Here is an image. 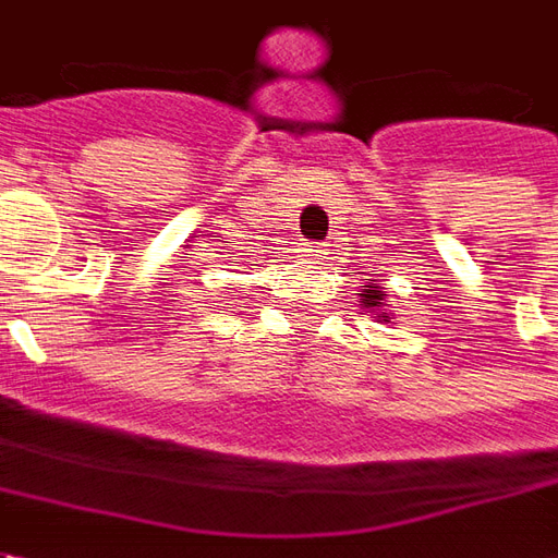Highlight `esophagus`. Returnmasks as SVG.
<instances>
[{"instance_id": "obj_1", "label": "esophagus", "mask_w": 558, "mask_h": 558, "mask_svg": "<svg viewBox=\"0 0 558 558\" xmlns=\"http://www.w3.org/2000/svg\"><path fill=\"white\" fill-rule=\"evenodd\" d=\"M304 251H307V256H311L314 263H323V259H326V254H328V244L326 242H311L307 247H304Z\"/></svg>"}]
</instances>
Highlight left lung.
Wrapping results in <instances>:
<instances>
[{"label": "left lung", "instance_id": "obj_1", "mask_svg": "<svg viewBox=\"0 0 558 558\" xmlns=\"http://www.w3.org/2000/svg\"><path fill=\"white\" fill-rule=\"evenodd\" d=\"M359 295H362L364 307H371L374 314H379V319H386V323H388V319H391V316L383 314V307H386V295H383V287H376V283H371V287L359 292Z\"/></svg>", "mask_w": 558, "mask_h": 558}]
</instances>
